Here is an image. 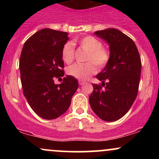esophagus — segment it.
<instances>
[{
    "label": "esophagus",
    "mask_w": 159,
    "mask_h": 159,
    "mask_svg": "<svg viewBox=\"0 0 159 159\" xmlns=\"http://www.w3.org/2000/svg\"><path fill=\"white\" fill-rule=\"evenodd\" d=\"M78 84H79V85H83V84H85V81L80 80V81H78Z\"/></svg>",
    "instance_id": "1"
}]
</instances>
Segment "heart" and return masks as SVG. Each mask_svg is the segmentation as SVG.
Listing matches in <instances>:
<instances>
[{
	"label": "heart",
	"mask_w": 159,
	"mask_h": 159,
	"mask_svg": "<svg viewBox=\"0 0 159 159\" xmlns=\"http://www.w3.org/2000/svg\"><path fill=\"white\" fill-rule=\"evenodd\" d=\"M81 47L88 52L86 57L85 63H75L68 68L67 72L69 75L79 80L87 79L91 75L96 73V67L98 69L104 68L110 59V54L107 49L102 48L99 40L91 36H87L78 40ZM74 47L71 43H66L62 51V57L66 63H72L74 60ZM92 62H91V61ZM96 65L95 66L94 63Z\"/></svg>",
	"instance_id": "b5f03b06"
}]
</instances>
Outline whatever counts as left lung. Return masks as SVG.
<instances>
[{
    "label": "left lung",
    "mask_w": 159,
    "mask_h": 159,
    "mask_svg": "<svg viewBox=\"0 0 159 159\" xmlns=\"http://www.w3.org/2000/svg\"><path fill=\"white\" fill-rule=\"evenodd\" d=\"M94 34L109 45L110 59L96 75L105 88L93 84L89 102L102 120L116 121L129 111L138 95L140 57L134 41L117 29L107 28Z\"/></svg>",
    "instance_id": "left-lung-1"
}]
</instances>
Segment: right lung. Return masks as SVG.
Returning a JSON list of instances; mask_svg holds the SVG:
<instances>
[{"mask_svg": "<svg viewBox=\"0 0 159 159\" xmlns=\"http://www.w3.org/2000/svg\"><path fill=\"white\" fill-rule=\"evenodd\" d=\"M68 33L42 29L24 44L19 61L23 93L33 111L40 117L53 120L68 110L78 87L76 78H63L55 84L54 77L64 75L62 57Z\"/></svg>", "mask_w": 159, "mask_h": 159, "instance_id": "obj_1", "label": "right lung"}]
</instances>
